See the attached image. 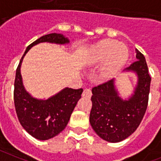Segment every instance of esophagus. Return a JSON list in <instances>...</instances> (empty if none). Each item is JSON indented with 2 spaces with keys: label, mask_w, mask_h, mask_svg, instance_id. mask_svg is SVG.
<instances>
[{
  "label": "esophagus",
  "mask_w": 161,
  "mask_h": 161,
  "mask_svg": "<svg viewBox=\"0 0 161 161\" xmlns=\"http://www.w3.org/2000/svg\"><path fill=\"white\" fill-rule=\"evenodd\" d=\"M92 91H91L90 88H85L83 90V92H82V96L86 98H90L92 96Z\"/></svg>",
  "instance_id": "esophagus-1"
}]
</instances>
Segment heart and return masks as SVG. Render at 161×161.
<instances>
[{"label":"heart","mask_w":161,"mask_h":161,"mask_svg":"<svg viewBox=\"0 0 161 161\" xmlns=\"http://www.w3.org/2000/svg\"><path fill=\"white\" fill-rule=\"evenodd\" d=\"M92 58L95 61H104L101 75L110 77L115 75L128 59L129 53L125 45L116 40H104L92 47Z\"/></svg>","instance_id":"heart-1"}]
</instances>
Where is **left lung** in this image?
Masks as SVG:
<instances>
[{
    "label": "left lung",
    "instance_id": "left-lung-1",
    "mask_svg": "<svg viewBox=\"0 0 161 161\" xmlns=\"http://www.w3.org/2000/svg\"><path fill=\"white\" fill-rule=\"evenodd\" d=\"M135 51L137 61L125 69V71L135 73L138 77L134 93L128 100L119 96L114 79L92 90L91 125L101 139L108 142H121L132 135L142 121L147 108L152 79L144 56L138 49Z\"/></svg>",
    "mask_w": 161,
    "mask_h": 161
}]
</instances>
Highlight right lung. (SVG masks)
Masks as SVG:
<instances>
[{
    "label": "right lung",
    "mask_w": 161,
    "mask_h": 161,
    "mask_svg": "<svg viewBox=\"0 0 161 161\" xmlns=\"http://www.w3.org/2000/svg\"><path fill=\"white\" fill-rule=\"evenodd\" d=\"M69 44L63 35L52 33L41 36L26 47L16 69L14 100L17 116L22 126L28 134L39 140H47L61 132L67 125L73 110L81 98L82 90L65 87L47 100L32 97L24 88L21 75L22 60L31 47L40 43Z\"/></svg>",
    "instance_id": "1"
}]
</instances>
